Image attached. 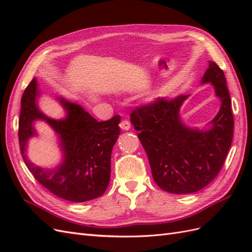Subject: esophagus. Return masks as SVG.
I'll use <instances>...</instances> for the list:
<instances>
[{"label":"esophagus","mask_w":252,"mask_h":252,"mask_svg":"<svg viewBox=\"0 0 252 252\" xmlns=\"http://www.w3.org/2000/svg\"><path fill=\"white\" fill-rule=\"evenodd\" d=\"M120 127L123 129V130H129V129H130V127H131L130 122L127 121V120L122 121L121 123H120Z\"/></svg>","instance_id":"34e87169"}]
</instances>
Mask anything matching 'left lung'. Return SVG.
<instances>
[{
	"label": "left lung",
	"mask_w": 252,
	"mask_h": 252,
	"mask_svg": "<svg viewBox=\"0 0 252 252\" xmlns=\"http://www.w3.org/2000/svg\"><path fill=\"white\" fill-rule=\"evenodd\" d=\"M202 83H211L222 102L208 130L189 129L181 122L179 110L188 95L172 100L158 97L130 113L152 178L167 192L192 193L207 186L222 169L231 146L233 116L224 71L209 62Z\"/></svg>",
	"instance_id": "left-lung-1"
}]
</instances>
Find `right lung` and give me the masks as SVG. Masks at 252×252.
<instances>
[{"mask_svg": "<svg viewBox=\"0 0 252 252\" xmlns=\"http://www.w3.org/2000/svg\"><path fill=\"white\" fill-rule=\"evenodd\" d=\"M37 95L33 78L22 95L19 119L20 150L27 168L41 185L61 199L82 203L101 196L110 181L111 151L120 135L121 117L97 122L80 105L61 98L67 117L49 119L37 107ZM35 119L46 120L60 135L64 158L53 171H45L27 159L25 148L28 139L35 134L32 123Z\"/></svg>", "mask_w": 252, "mask_h": 252, "instance_id": "right-lung-1", "label": "right lung"}]
</instances>
